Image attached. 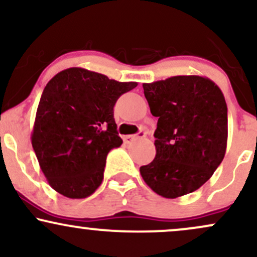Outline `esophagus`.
<instances>
[{
  "label": "esophagus",
  "instance_id": "34e87169",
  "mask_svg": "<svg viewBox=\"0 0 257 257\" xmlns=\"http://www.w3.org/2000/svg\"><path fill=\"white\" fill-rule=\"evenodd\" d=\"M145 133L144 132H139L138 134L135 135H125L124 138H123V140H124L125 144H131L133 143L134 140H137V139H141V138H145Z\"/></svg>",
  "mask_w": 257,
  "mask_h": 257
}]
</instances>
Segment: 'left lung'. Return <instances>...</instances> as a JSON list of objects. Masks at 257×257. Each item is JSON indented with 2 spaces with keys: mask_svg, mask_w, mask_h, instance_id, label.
<instances>
[{
  "mask_svg": "<svg viewBox=\"0 0 257 257\" xmlns=\"http://www.w3.org/2000/svg\"><path fill=\"white\" fill-rule=\"evenodd\" d=\"M158 117L156 157L140 167L152 191L164 198L194 192L211 178L227 147V105L222 91L202 76H174L144 83Z\"/></svg>",
  "mask_w": 257,
  "mask_h": 257,
  "instance_id": "1",
  "label": "left lung"
}]
</instances>
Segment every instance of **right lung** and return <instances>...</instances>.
<instances>
[{
	"instance_id": "right-lung-1",
	"label": "right lung",
	"mask_w": 257,
	"mask_h": 257,
	"mask_svg": "<svg viewBox=\"0 0 257 257\" xmlns=\"http://www.w3.org/2000/svg\"><path fill=\"white\" fill-rule=\"evenodd\" d=\"M137 85L81 67L60 71L47 83L31 144L53 190L71 199L95 192L104 179L107 153L123 143L113 106Z\"/></svg>"
}]
</instances>
